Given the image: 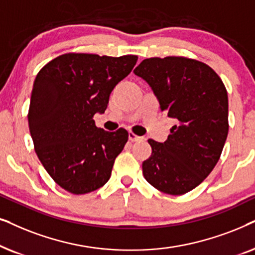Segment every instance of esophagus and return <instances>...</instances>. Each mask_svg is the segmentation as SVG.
Masks as SVG:
<instances>
[{"label": "esophagus", "instance_id": "34e87169", "mask_svg": "<svg viewBox=\"0 0 255 255\" xmlns=\"http://www.w3.org/2000/svg\"><path fill=\"white\" fill-rule=\"evenodd\" d=\"M128 136H129V141H131V142H135V141H138V140H141V136H137L136 134H134L133 131H129V134H128Z\"/></svg>", "mask_w": 255, "mask_h": 255}]
</instances>
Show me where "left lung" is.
Segmentation results:
<instances>
[{"instance_id": "1", "label": "left lung", "mask_w": 255, "mask_h": 255, "mask_svg": "<svg viewBox=\"0 0 255 255\" xmlns=\"http://www.w3.org/2000/svg\"><path fill=\"white\" fill-rule=\"evenodd\" d=\"M134 73L149 84L161 111L178 122L163 143L148 140L151 155L142 163L144 178L168 195L191 191L213 170L225 144V85L209 65L186 57L144 59Z\"/></svg>"}]
</instances>
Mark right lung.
I'll list each match as a JSON object with an SVG mask.
<instances>
[{"label": "right lung", "instance_id": "right-lung-1", "mask_svg": "<svg viewBox=\"0 0 255 255\" xmlns=\"http://www.w3.org/2000/svg\"><path fill=\"white\" fill-rule=\"evenodd\" d=\"M137 56L65 53L42 67L33 83L28 122L33 147L51 178L73 195L101 188L111 177L128 131L98 128L110 94Z\"/></svg>", "mask_w": 255, "mask_h": 255}]
</instances>
